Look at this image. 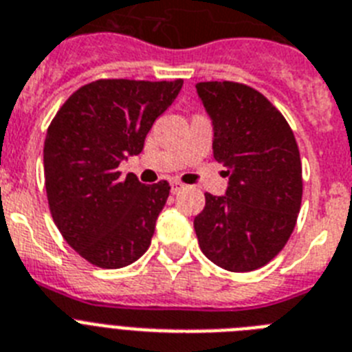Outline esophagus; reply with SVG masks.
Masks as SVG:
<instances>
[{
  "mask_svg": "<svg viewBox=\"0 0 352 352\" xmlns=\"http://www.w3.org/2000/svg\"><path fill=\"white\" fill-rule=\"evenodd\" d=\"M170 188H171V193L177 195V193H181V191L184 190V184H182V182H179V181H171Z\"/></svg>",
  "mask_w": 352,
  "mask_h": 352,
  "instance_id": "obj_1",
  "label": "esophagus"
}]
</instances>
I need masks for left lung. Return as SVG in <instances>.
Here are the masks:
<instances>
[{
	"label": "left lung",
	"instance_id": "left-lung-1",
	"mask_svg": "<svg viewBox=\"0 0 352 352\" xmlns=\"http://www.w3.org/2000/svg\"><path fill=\"white\" fill-rule=\"evenodd\" d=\"M214 126V159L227 168L226 197L206 193L193 220L206 258L231 272L265 267L285 249L302 202L294 131L267 96L240 82L195 85Z\"/></svg>",
	"mask_w": 352,
	"mask_h": 352
}]
</instances>
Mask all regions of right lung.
<instances>
[{"mask_svg":"<svg viewBox=\"0 0 352 352\" xmlns=\"http://www.w3.org/2000/svg\"><path fill=\"white\" fill-rule=\"evenodd\" d=\"M182 87L171 82L100 78L62 103L44 141V186L55 226L71 249L100 268L138 261L150 247L170 195L161 181L123 179L120 162L143 150L153 121Z\"/></svg>","mask_w":352,"mask_h":352,"instance_id":"1","label":"right lung"}]
</instances>
